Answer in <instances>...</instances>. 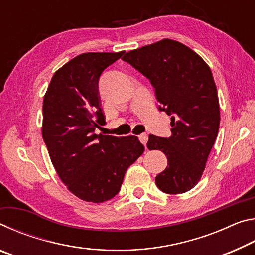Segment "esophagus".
Listing matches in <instances>:
<instances>
[{"label": "esophagus", "mask_w": 255, "mask_h": 255, "mask_svg": "<svg viewBox=\"0 0 255 255\" xmlns=\"http://www.w3.org/2000/svg\"><path fill=\"white\" fill-rule=\"evenodd\" d=\"M138 138H139L140 143L146 146V144H147V140H148V136L146 135V133H141V135L138 136Z\"/></svg>", "instance_id": "obj_1"}]
</instances>
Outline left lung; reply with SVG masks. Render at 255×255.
Masks as SVG:
<instances>
[{"label":"left lung","mask_w":255,"mask_h":255,"mask_svg":"<svg viewBox=\"0 0 255 255\" xmlns=\"http://www.w3.org/2000/svg\"><path fill=\"white\" fill-rule=\"evenodd\" d=\"M123 60L147 77L158 110L171 116V137L148 136V149L162 150L167 158L155 182L170 195L187 192L199 182L221 122L210 68L192 49L171 39L129 51Z\"/></svg>","instance_id":"1"}]
</instances>
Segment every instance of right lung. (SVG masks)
Listing matches in <instances>:
<instances>
[{
  "label": "right lung",
  "mask_w": 255,
  "mask_h": 255,
  "mask_svg": "<svg viewBox=\"0 0 255 255\" xmlns=\"http://www.w3.org/2000/svg\"><path fill=\"white\" fill-rule=\"evenodd\" d=\"M125 54L76 56L51 77L42 106V138L67 189L82 200L103 202L122 188L125 173L144 152L136 136L97 135L106 124L99 79Z\"/></svg>",
  "instance_id": "add662e5"
}]
</instances>
